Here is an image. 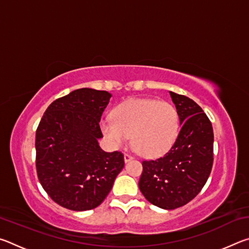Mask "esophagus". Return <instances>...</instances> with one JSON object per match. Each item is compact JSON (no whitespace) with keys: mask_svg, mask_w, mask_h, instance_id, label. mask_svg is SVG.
I'll list each match as a JSON object with an SVG mask.
<instances>
[{"mask_svg":"<svg viewBox=\"0 0 249 249\" xmlns=\"http://www.w3.org/2000/svg\"><path fill=\"white\" fill-rule=\"evenodd\" d=\"M132 159H134V156H132V155L128 154V153H125V154H124V160H125V162H127V161H129V160H132Z\"/></svg>","mask_w":249,"mask_h":249,"instance_id":"obj_1","label":"esophagus"}]
</instances>
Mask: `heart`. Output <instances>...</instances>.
Returning <instances> with one entry per match:
<instances>
[{"mask_svg": "<svg viewBox=\"0 0 249 249\" xmlns=\"http://www.w3.org/2000/svg\"><path fill=\"white\" fill-rule=\"evenodd\" d=\"M104 136L114 147L128 142L130 135L142 155L157 157L167 153L179 133V114L174 105L149 99H130L114 109V117L101 122Z\"/></svg>", "mask_w": 249, "mask_h": 249, "instance_id": "obj_1", "label": "heart"}]
</instances>
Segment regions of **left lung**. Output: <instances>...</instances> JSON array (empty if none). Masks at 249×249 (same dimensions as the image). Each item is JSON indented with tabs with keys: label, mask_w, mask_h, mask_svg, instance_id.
I'll return each instance as SVG.
<instances>
[{
	"label": "left lung",
	"mask_w": 249,
	"mask_h": 249,
	"mask_svg": "<svg viewBox=\"0 0 249 249\" xmlns=\"http://www.w3.org/2000/svg\"><path fill=\"white\" fill-rule=\"evenodd\" d=\"M181 124L166 155L142 160L140 190L151 204L165 210L183 206L199 195L213 166V128L199 105L170 91Z\"/></svg>",
	"instance_id": "8db88e82"
}]
</instances>
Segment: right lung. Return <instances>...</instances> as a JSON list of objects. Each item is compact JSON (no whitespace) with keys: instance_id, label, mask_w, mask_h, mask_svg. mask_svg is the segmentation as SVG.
Instances as JSON below:
<instances>
[{"instance_id":"right-lung-1","label":"right lung","mask_w":249,"mask_h":249,"mask_svg":"<svg viewBox=\"0 0 249 249\" xmlns=\"http://www.w3.org/2000/svg\"><path fill=\"white\" fill-rule=\"evenodd\" d=\"M111 98L107 91L82 88L49 105L36 130L38 180L57 204L92 210L111 191L124 167L121 151L105 153L100 121Z\"/></svg>"}]
</instances>
